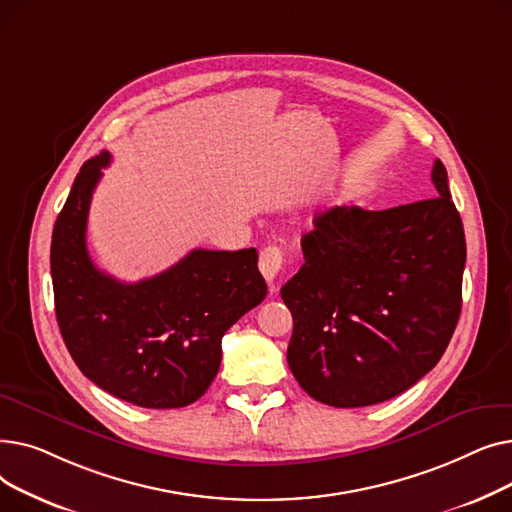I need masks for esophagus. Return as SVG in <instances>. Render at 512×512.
Returning a JSON list of instances; mask_svg holds the SVG:
<instances>
[{
    "instance_id": "obj_1",
    "label": "esophagus",
    "mask_w": 512,
    "mask_h": 512,
    "mask_svg": "<svg viewBox=\"0 0 512 512\" xmlns=\"http://www.w3.org/2000/svg\"><path fill=\"white\" fill-rule=\"evenodd\" d=\"M284 265V253L280 247H265L259 255V270L267 282H274Z\"/></svg>"
}]
</instances>
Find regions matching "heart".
Returning <instances> with one entry per match:
<instances>
[{
  "mask_svg": "<svg viewBox=\"0 0 512 512\" xmlns=\"http://www.w3.org/2000/svg\"><path fill=\"white\" fill-rule=\"evenodd\" d=\"M346 201H348V199H346V197H344V195H338V197H336V199H334V205H344V203H346Z\"/></svg>",
  "mask_w": 512,
  "mask_h": 512,
  "instance_id": "heart-1",
  "label": "heart"
}]
</instances>
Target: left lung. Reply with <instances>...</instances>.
<instances>
[{"label":"left lung","instance_id":"left-lung-1","mask_svg":"<svg viewBox=\"0 0 512 512\" xmlns=\"http://www.w3.org/2000/svg\"><path fill=\"white\" fill-rule=\"evenodd\" d=\"M438 195L382 211L334 207L303 236L305 263L280 290L292 313L288 367L330 407L390 400L434 369L461 315L465 230L448 174Z\"/></svg>","mask_w":512,"mask_h":512}]
</instances>
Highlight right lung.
<instances>
[{"instance_id": "1", "label": "right lung", "mask_w": 512, "mask_h": 512, "mask_svg": "<svg viewBox=\"0 0 512 512\" xmlns=\"http://www.w3.org/2000/svg\"><path fill=\"white\" fill-rule=\"evenodd\" d=\"M110 153L89 159L51 236L56 317L78 369L112 396L145 409L199 400L222 361V336L267 294L257 251L195 249L170 270L126 284L99 272L87 218Z\"/></svg>"}]
</instances>
